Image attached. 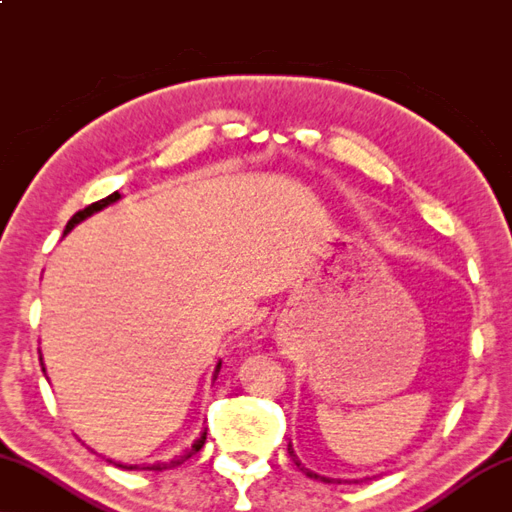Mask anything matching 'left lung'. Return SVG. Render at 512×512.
Masks as SVG:
<instances>
[{"instance_id": "1", "label": "left lung", "mask_w": 512, "mask_h": 512, "mask_svg": "<svg viewBox=\"0 0 512 512\" xmlns=\"http://www.w3.org/2000/svg\"><path fill=\"white\" fill-rule=\"evenodd\" d=\"M288 453H290V458H293V462L297 467H300L306 476L309 478H316V481H322V483H334V478H325V476H318V474H313V471H309V469H304L302 467V462L297 460V455H295V451H293V444H288ZM336 483H341V481H336Z\"/></svg>"}]
</instances>
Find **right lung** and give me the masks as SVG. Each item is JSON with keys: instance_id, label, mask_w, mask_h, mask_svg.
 Returning a JSON list of instances; mask_svg holds the SVG:
<instances>
[{"instance_id": "obj_1", "label": "right lung", "mask_w": 512, "mask_h": 512, "mask_svg": "<svg viewBox=\"0 0 512 512\" xmlns=\"http://www.w3.org/2000/svg\"><path fill=\"white\" fill-rule=\"evenodd\" d=\"M121 199V194L119 192H114V194H109V196H105V199H100V201H96V203H91V206H86L84 210H80V212H75L73 217H70V222L66 224V231L64 233H68V231H73L77 224L80 222H84L86 217H91L93 212H98V210H102V208H107L109 203H114V201H119ZM219 368H222V361H219L217 364V368H215V377H217V373H219ZM45 371V368H43ZM206 444V432H201V437L196 439V442L192 444V448H187V451L183 453V455H178V458H174L171 462H157V465H146L144 469H151V471H162V469H171V467H178V465H183V462L187 460V458H192V455L196 453V451H201V446ZM112 462V460H109ZM112 465H116L119 469H139L137 465H121V462H112Z\"/></svg>"}]
</instances>
